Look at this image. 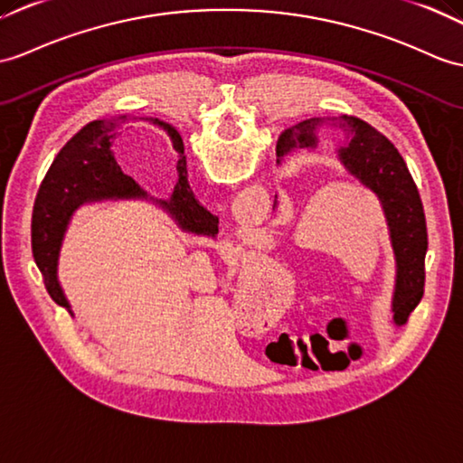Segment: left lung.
I'll return each instance as SVG.
<instances>
[{
  "mask_svg": "<svg viewBox=\"0 0 463 463\" xmlns=\"http://www.w3.org/2000/svg\"><path fill=\"white\" fill-rule=\"evenodd\" d=\"M326 122H331V126L339 128L345 134L343 142L335 146L339 164L363 187H367L383 207L396 264L391 304L392 324L401 327L424 296L428 232L420 193H418L411 171H408L399 149L391 144V139L354 116H339L331 118V120L309 118V120L288 128L276 144L278 164H282L284 157L298 152V149L314 152L319 146L317 130Z\"/></svg>",
  "mask_w": 463,
  "mask_h": 463,
  "instance_id": "8db88e82",
  "label": "left lung"
}]
</instances>
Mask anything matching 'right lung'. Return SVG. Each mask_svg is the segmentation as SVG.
Listing matches in <instances>:
<instances>
[{"instance_id":"add662e5","label":"right lung","mask_w":463,"mask_h":463,"mask_svg":"<svg viewBox=\"0 0 463 463\" xmlns=\"http://www.w3.org/2000/svg\"><path fill=\"white\" fill-rule=\"evenodd\" d=\"M146 120L164 128L174 147L183 156V139L174 126L157 118H146ZM122 122H126V116L114 120H94L71 137L43 179L33 205V219H31L33 258L49 296L71 316L74 314L59 282V256L72 214L82 205L120 199L152 201L177 222L183 232L214 236L219 231V221H214L213 214L193 195L187 181L185 157L179 159V181L169 199L149 197L132 177L124 175L112 152L114 132Z\"/></svg>"}]
</instances>
